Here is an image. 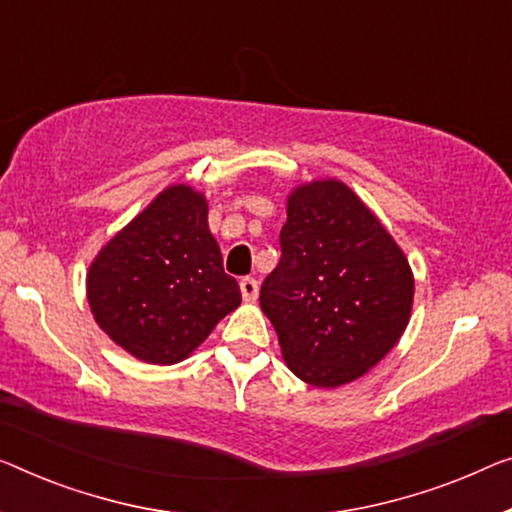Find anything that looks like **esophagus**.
Returning <instances> with one entry per match:
<instances>
[{
    "instance_id": "obj_1",
    "label": "esophagus",
    "mask_w": 512,
    "mask_h": 512,
    "mask_svg": "<svg viewBox=\"0 0 512 512\" xmlns=\"http://www.w3.org/2000/svg\"><path fill=\"white\" fill-rule=\"evenodd\" d=\"M239 287H241V296L246 301H255L257 299V294H259V282L255 280V278H243L241 282H239Z\"/></svg>"
}]
</instances>
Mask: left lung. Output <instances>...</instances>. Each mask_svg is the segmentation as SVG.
Listing matches in <instances>:
<instances>
[{"label": "left lung", "instance_id": "obj_1", "mask_svg": "<svg viewBox=\"0 0 512 512\" xmlns=\"http://www.w3.org/2000/svg\"><path fill=\"white\" fill-rule=\"evenodd\" d=\"M280 262L259 289L287 368L305 384H349L384 358L414 303L409 262L342 181L299 186L287 200Z\"/></svg>", "mask_w": 512, "mask_h": 512}]
</instances>
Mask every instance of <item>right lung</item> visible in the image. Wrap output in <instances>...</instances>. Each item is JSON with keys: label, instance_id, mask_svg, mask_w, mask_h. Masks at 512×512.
Masks as SVG:
<instances>
[{"label": "right lung", "instance_id": "add662e5", "mask_svg": "<svg viewBox=\"0 0 512 512\" xmlns=\"http://www.w3.org/2000/svg\"><path fill=\"white\" fill-rule=\"evenodd\" d=\"M207 213L197 190L165 188L89 266L94 319L144 363L183 361L239 308V285L223 269Z\"/></svg>", "mask_w": 512, "mask_h": 512}]
</instances>
